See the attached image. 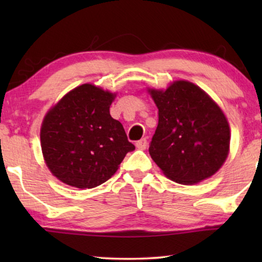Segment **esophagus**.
Returning <instances> with one entry per match:
<instances>
[{
	"instance_id": "obj_1",
	"label": "esophagus",
	"mask_w": 262,
	"mask_h": 262,
	"mask_svg": "<svg viewBox=\"0 0 262 262\" xmlns=\"http://www.w3.org/2000/svg\"><path fill=\"white\" fill-rule=\"evenodd\" d=\"M136 148L139 149H145L147 148V139H141L140 141L136 142Z\"/></svg>"
}]
</instances>
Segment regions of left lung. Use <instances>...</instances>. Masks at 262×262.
<instances>
[{"instance_id":"1","label":"left lung","mask_w":262,"mask_h":262,"mask_svg":"<svg viewBox=\"0 0 262 262\" xmlns=\"http://www.w3.org/2000/svg\"><path fill=\"white\" fill-rule=\"evenodd\" d=\"M149 92L158 107L149 154L164 174L190 185L216 173L228 157L230 128L214 100L186 81Z\"/></svg>"}]
</instances>
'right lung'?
<instances>
[{
  "instance_id": "obj_1",
  "label": "right lung",
  "mask_w": 262,
  "mask_h": 262,
  "mask_svg": "<svg viewBox=\"0 0 262 262\" xmlns=\"http://www.w3.org/2000/svg\"><path fill=\"white\" fill-rule=\"evenodd\" d=\"M114 95L83 84L43 119L40 140L48 168L62 183L94 188L107 181L134 144L110 114Z\"/></svg>"
}]
</instances>
